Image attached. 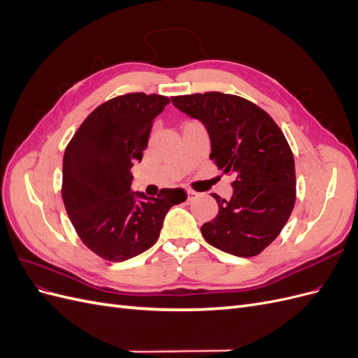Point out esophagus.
Instances as JSON below:
<instances>
[{
	"mask_svg": "<svg viewBox=\"0 0 358 358\" xmlns=\"http://www.w3.org/2000/svg\"><path fill=\"white\" fill-rule=\"evenodd\" d=\"M187 194H188V201H192L199 197V194L196 191H187Z\"/></svg>",
	"mask_w": 358,
	"mask_h": 358,
	"instance_id": "1",
	"label": "esophagus"
}]
</instances>
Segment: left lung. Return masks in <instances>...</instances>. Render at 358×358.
Instances as JSON below:
<instances>
[{
    "instance_id": "left-lung-1",
    "label": "left lung",
    "mask_w": 358,
    "mask_h": 358,
    "mask_svg": "<svg viewBox=\"0 0 358 358\" xmlns=\"http://www.w3.org/2000/svg\"><path fill=\"white\" fill-rule=\"evenodd\" d=\"M171 103L204 125L210 159L234 178L229 200L212 194L220 210L201 225L203 237L227 254L258 255L284 229L296 203L294 158L284 133L263 109L237 95H179Z\"/></svg>"
}]
</instances>
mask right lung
<instances>
[{
  "label": "right lung",
  "mask_w": 358,
  "mask_h": 358,
  "mask_svg": "<svg viewBox=\"0 0 358 358\" xmlns=\"http://www.w3.org/2000/svg\"><path fill=\"white\" fill-rule=\"evenodd\" d=\"M167 96L134 92L116 96L85 119L62 159V200L82 242L121 263L152 246L171 206L187 200L182 188L158 197L131 189V167L142 161L154 119Z\"/></svg>",
  "instance_id": "1"
}]
</instances>
